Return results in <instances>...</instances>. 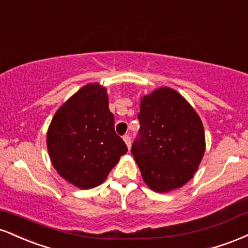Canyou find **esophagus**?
<instances>
[{"label": "esophagus", "mask_w": 248, "mask_h": 248, "mask_svg": "<svg viewBox=\"0 0 248 248\" xmlns=\"http://www.w3.org/2000/svg\"><path fill=\"white\" fill-rule=\"evenodd\" d=\"M122 139H124V143H126V146L128 147V149H129V148H130V136L129 135H124Z\"/></svg>", "instance_id": "34e87169"}]
</instances>
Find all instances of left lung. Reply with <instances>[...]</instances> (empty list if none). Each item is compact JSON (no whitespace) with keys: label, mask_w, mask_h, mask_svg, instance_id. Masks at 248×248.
<instances>
[{"label":"left lung","mask_w":248,"mask_h":248,"mask_svg":"<svg viewBox=\"0 0 248 248\" xmlns=\"http://www.w3.org/2000/svg\"><path fill=\"white\" fill-rule=\"evenodd\" d=\"M140 139L132 154L144 183L155 192H170L186 184L205 153L201 118L183 95L163 86L140 102Z\"/></svg>","instance_id":"8db88e82"}]
</instances>
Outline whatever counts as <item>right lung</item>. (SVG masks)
I'll return each instance as SVG.
<instances>
[{
    "label": "right lung",
    "mask_w": 248,
    "mask_h": 248,
    "mask_svg": "<svg viewBox=\"0 0 248 248\" xmlns=\"http://www.w3.org/2000/svg\"><path fill=\"white\" fill-rule=\"evenodd\" d=\"M46 147L65 181L81 190L100 186L128 150L114 130L107 88L90 82L67 99L51 120Z\"/></svg>",
    "instance_id": "add662e5"
}]
</instances>
